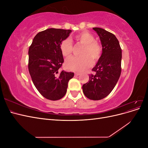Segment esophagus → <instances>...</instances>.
I'll list each match as a JSON object with an SVG mask.
<instances>
[{
    "label": "esophagus",
    "mask_w": 148,
    "mask_h": 148,
    "mask_svg": "<svg viewBox=\"0 0 148 148\" xmlns=\"http://www.w3.org/2000/svg\"><path fill=\"white\" fill-rule=\"evenodd\" d=\"M79 73H75V76H79Z\"/></svg>",
    "instance_id": "34e87169"
}]
</instances>
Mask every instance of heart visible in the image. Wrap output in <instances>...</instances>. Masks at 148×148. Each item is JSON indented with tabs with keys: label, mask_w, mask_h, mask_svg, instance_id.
Returning <instances> with one entry per match:
<instances>
[{
	"label": "heart",
	"mask_w": 148,
	"mask_h": 148,
	"mask_svg": "<svg viewBox=\"0 0 148 148\" xmlns=\"http://www.w3.org/2000/svg\"><path fill=\"white\" fill-rule=\"evenodd\" d=\"M77 43L83 44V47L80 52L82 56L71 57L65 62L67 70L82 72L89 69L92 65V61L95 63L99 59L102 54L101 44L95 41L92 34L86 31H83L74 38ZM73 44L70 39H64L60 44V50L62 54L65 57L71 56L73 51Z\"/></svg>",
	"instance_id": "obj_1"
}]
</instances>
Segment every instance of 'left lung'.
I'll use <instances>...</instances> for the list:
<instances>
[{
  "label": "left lung",
  "mask_w": 148,
  "mask_h": 148,
  "mask_svg": "<svg viewBox=\"0 0 148 148\" xmlns=\"http://www.w3.org/2000/svg\"><path fill=\"white\" fill-rule=\"evenodd\" d=\"M99 36L102 53L89 81L83 85L85 96L91 100H101L108 96L115 86L121 74L122 49L115 36L101 28H92Z\"/></svg>",
  "instance_id": "left-lung-1"
}]
</instances>
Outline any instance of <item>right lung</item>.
Listing matches in <instances>:
<instances>
[{
    "label": "right lung",
    "mask_w": 148,
    "mask_h": 148,
    "mask_svg": "<svg viewBox=\"0 0 148 148\" xmlns=\"http://www.w3.org/2000/svg\"><path fill=\"white\" fill-rule=\"evenodd\" d=\"M70 29L49 28L38 33L29 47L28 70L33 84L41 95L51 101L63 97L74 73L59 69L64 63L60 44Z\"/></svg>",
    "instance_id": "obj_1"
}]
</instances>
